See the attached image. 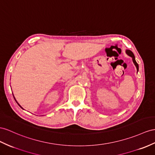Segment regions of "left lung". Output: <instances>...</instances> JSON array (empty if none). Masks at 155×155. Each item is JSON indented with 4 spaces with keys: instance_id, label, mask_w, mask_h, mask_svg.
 <instances>
[{
    "instance_id": "obj_1",
    "label": "left lung",
    "mask_w": 155,
    "mask_h": 155,
    "mask_svg": "<svg viewBox=\"0 0 155 155\" xmlns=\"http://www.w3.org/2000/svg\"><path fill=\"white\" fill-rule=\"evenodd\" d=\"M126 53L128 54L129 56H130V57H132V60H133V62H134V65H136V68H137V71H138V70H139V65H138V64H137V63L136 62V58H135V56H134V54H133V52L131 50H126Z\"/></svg>"
}]
</instances>
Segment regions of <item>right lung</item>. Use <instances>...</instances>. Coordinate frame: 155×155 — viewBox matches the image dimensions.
<instances>
[{
    "mask_svg": "<svg viewBox=\"0 0 155 155\" xmlns=\"http://www.w3.org/2000/svg\"><path fill=\"white\" fill-rule=\"evenodd\" d=\"M14 99H15V98H14ZM15 101H16V100H15ZM16 102H17V101H16ZM17 104H18V105H19V107H21V108H22V107H21V106H20V105H19V104H18V102H17ZM22 109H23V108H22Z\"/></svg>",
    "mask_w": 155,
    "mask_h": 155,
    "instance_id": "add662e5",
    "label": "right lung"
}]
</instances>
